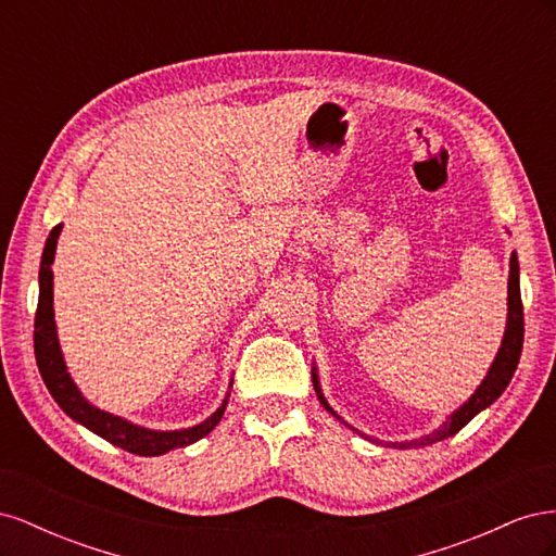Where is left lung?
Wrapping results in <instances>:
<instances>
[{
    "instance_id": "8db88e82",
    "label": "left lung",
    "mask_w": 556,
    "mask_h": 556,
    "mask_svg": "<svg viewBox=\"0 0 556 556\" xmlns=\"http://www.w3.org/2000/svg\"><path fill=\"white\" fill-rule=\"evenodd\" d=\"M521 343H525V308H521V296H519V262H517V252L510 255V276H508V319H506V331H503V341L501 348L496 352V357L490 366V371L482 378V382L478 384V390L468 396V401H464L457 410H452L445 422L433 429L431 433L422 435V439H415V441H401V443H390L392 447H429L439 441L450 439L457 431H462L470 419H473L478 413H482L484 408H490L492 403L503 394L506 390L508 382L513 380L515 368L519 364V355H521ZM313 387H315V394L323 403L325 410L331 413L339 422H343L345 427H350L352 431H357L359 435H364L359 429H355L352 425H348L345 419L336 413L329 401L323 394V387H319V376H317V366H313ZM366 439V435H364ZM380 443V441H374Z\"/></svg>"
}]
</instances>
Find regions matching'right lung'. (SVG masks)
<instances>
[{
  "instance_id": "right-lung-1",
  "label": "right lung",
  "mask_w": 556,
  "mask_h": 556,
  "mask_svg": "<svg viewBox=\"0 0 556 556\" xmlns=\"http://www.w3.org/2000/svg\"><path fill=\"white\" fill-rule=\"evenodd\" d=\"M60 231H62V225L53 227L50 237L46 239L41 268H39V306L35 317V355H37L39 374L48 387L50 396L55 399L58 406L70 415L74 422L83 425L97 435H102L104 441L117 447H123L131 454H139V457H160V454H166L169 450L192 445L199 439H204V435L211 433L217 427V422L223 419L229 392L223 399L220 406H217L204 422L188 429H174V431H157V429H146L141 425H134L121 415H113L109 410L92 406V403L80 394L76 382L72 380V374L66 371V362L58 341L55 311H53V268L50 266L55 262ZM231 382H229V390H231Z\"/></svg>"
}]
</instances>
